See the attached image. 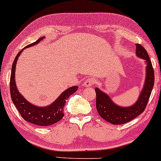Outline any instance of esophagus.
Instances as JSON below:
<instances>
[{
    "label": "esophagus",
    "mask_w": 161,
    "mask_h": 161,
    "mask_svg": "<svg viewBox=\"0 0 161 161\" xmlns=\"http://www.w3.org/2000/svg\"><path fill=\"white\" fill-rule=\"evenodd\" d=\"M95 79H93V77H88V78L85 79L84 84L83 85H84L85 87H90L93 84V83H95Z\"/></svg>",
    "instance_id": "obj_1"
}]
</instances>
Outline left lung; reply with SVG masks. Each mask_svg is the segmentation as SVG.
Instances as JSON below:
<instances>
[{
	"instance_id": "obj_1",
	"label": "left lung",
	"mask_w": 161,
	"mask_h": 161,
	"mask_svg": "<svg viewBox=\"0 0 161 161\" xmlns=\"http://www.w3.org/2000/svg\"><path fill=\"white\" fill-rule=\"evenodd\" d=\"M136 55L145 60L146 79L139 97L135 104L129 107L119 106L114 103L106 93L96 87V105L100 117L113 125H120L132 120L142 114L147 105L154 83V73L149 56L143 46L136 44Z\"/></svg>"
}]
</instances>
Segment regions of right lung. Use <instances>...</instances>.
I'll return each mask as SVG.
<instances>
[{
    "label": "right lung",
    "mask_w": 161,
    "mask_h": 161,
    "mask_svg": "<svg viewBox=\"0 0 161 161\" xmlns=\"http://www.w3.org/2000/svg\"><path fill=\"white\" fill-rule=\"evenodd\" d=\"M45 37H42L34 42L25 47L18 53L14 60L12 67L11 76H10V94L11 99L16 108L18 110L20 114L24 118V120L32 124L41 126H47L56 123L64 117V107L65 105L66 100L70 95L76 92L78 86H73L69 87L61 93L59 97L50 105L45 107H39L32 104L28 102L21 94L18 90L15 84V67L17 64L18 57L24 49L35 46L39 43Z\"/></svg>",
    "instance_id": "right-lung-1"
}]
</instances>
